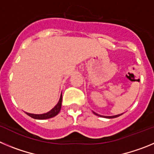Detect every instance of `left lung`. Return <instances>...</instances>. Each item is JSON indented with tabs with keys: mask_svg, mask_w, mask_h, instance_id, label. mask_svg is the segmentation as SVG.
Segmentation results:
<instances>
[{
	"mask_svg": "<svg viewBox=\"0 0 154 154\" xmlns=\"http://www.w3.org/2000/svg\"><path fill=\"white\" fill-rule=\"evenodd\" d=\"M93 113H94V114H96V116H99V114L96 113V112H93ZM121 115H122V114H121ZM120 116V114H119V115H116V116H107V117H106V118H109V119H111V118H116V117H118V116ZM99 116H100V115H99Z\"/></svg>",
	"mask_w": 154,
	"mask_h": 154,
	"instance_id": "8db88e82",
	"label": "left lung"
}]
</instances>
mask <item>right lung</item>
I'll return each mask as SVG.
<instances>
[{"instance_id": "1", "label": "right lung", "mask_w": 154, "mask_h": 154, "mask_svg": "<svg viewBox=\"0 0 154 154\" xmlns=\"http://www.w3.org/2000/svg\"><path fill=\"white\" fill-rule=\"evenodd\" d=\"M62 96L61 95L60 99H59V100H58L56 106H55L52 109L50 110L49 112H46V113L40 114V115L28 113V112H26V113L27 115L31 116V118H34V119H49V118L54 117V116H55L58 112H60L61 107H62Z\"/></svg>"}]
</instances>
